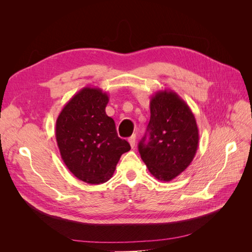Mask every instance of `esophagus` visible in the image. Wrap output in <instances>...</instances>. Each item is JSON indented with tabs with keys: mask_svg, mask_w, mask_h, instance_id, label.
Here are the masks:
<instances>
[{
	"mask_svg": "<svg viewBox=\"0 0 252 252\" xmlns=\"http://www.w3.org/2000/svg\"><path fill=\"white\" fill-rule=\"evenodd\" d=\"M128 142H129V144H130V146H131V148H133L134 146H135V134H133V135H131L130 138L128 139Z\"/></svg>",
	"mask_w": 252,
	"mask_h": 252,
	"instance_id": "esophagus-1",
	"label": "esophagus"
}]
</instances>
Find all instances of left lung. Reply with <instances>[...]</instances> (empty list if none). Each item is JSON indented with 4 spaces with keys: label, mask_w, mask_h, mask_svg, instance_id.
<instances>
[{
    "label": "left lung",
    "mask_w": 252,
    "mask_h": 252,
    "mask_svg": "<svg viewBox=\"0 0 252 252\" xmlns=\"http://www.w3.org/2000/svg\"><path fill=\"white\" fill-rule=\"evenodd\" d=\"M199 140L194 114L177 93L165 89L151 96L150 121L139 151L156 179L169 182L184 171L196 154Z\"/></svg>",
    "instance_id": "1"
}]
</instances>
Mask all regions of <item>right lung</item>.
Segmentation results:
<instances>
[{
	"label": "right lung",
	"instance_id": "right-lung-1",
	"mask_svg": "<svg viewBox=\"0 0 252 252\" xmlns=\"http://www.w3.org/2000/svg\"><path fill=\"white\" fill-rule=\"evenodd\" d=\"M108 94L84 87L66 103L56 123L61 158L69 171L88 184L112 177L121 156L130 145L118 136L114 121L106 114Z\"/></svg>",
	"mask_w": 252,
	"mask_h": 252
}]
</instances>
